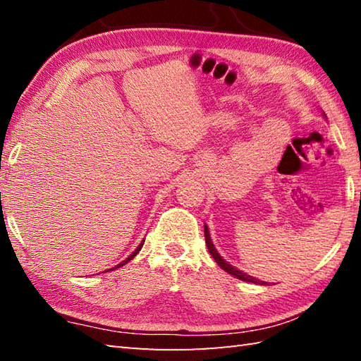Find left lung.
<instances>
[{
	"mask_svg": "<svg viewBox=\"0 0 361 361\" xmlns=\"http://www.w3.org/2000/svg\"><path fill=\"white\" fill-rule=\"evenodd\" d=\"M204 240H206V247H208V250H209V252H211V256L214 257V260H216V262L220 265V268H224V270H225L226 273L235 276L237 279H242V281H247V282H252V283H264L262 281H259V279H256V278H252V276H250V274H247V273H242V271H239V270H237V268H234V267L229 265L228 262H225V259H221V256H220L219 252H217L216 247H214V243H212L211 237H209L208 226H206V225H204Z\"/></svg>",
	"mask_w": 361,
	"mask_h": 361,
	"instance_id": "left-lung-1",
	"label": "left lung"
}]
</instances>
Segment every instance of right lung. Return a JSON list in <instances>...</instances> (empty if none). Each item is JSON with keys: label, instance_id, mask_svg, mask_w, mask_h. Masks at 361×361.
<instances>
[{"label": "right lung", "instance_id": "obj_1", "mask_svg": "<svg viewBox=\"0 0 361 361\" xmlns=\"http://www.w3.org/2000/svg\"><path fill=\"white\" fill-rule=\"evenodd\" d=\"M142 245H144V240H142V242L140 243V247H137V248H136V250H135V251L132 252V255H130V256H128V257H127L126 260H122V262H121V264H118L116 267H113V268H110V270H114V268H119V267H122V265H126V264L128 262V260H132V259H133V257H135V256L137 255V252H140V251H141V248H142Z\"/></svg>", "mask_w": 361, "mask_h": 361}]
</instances>
